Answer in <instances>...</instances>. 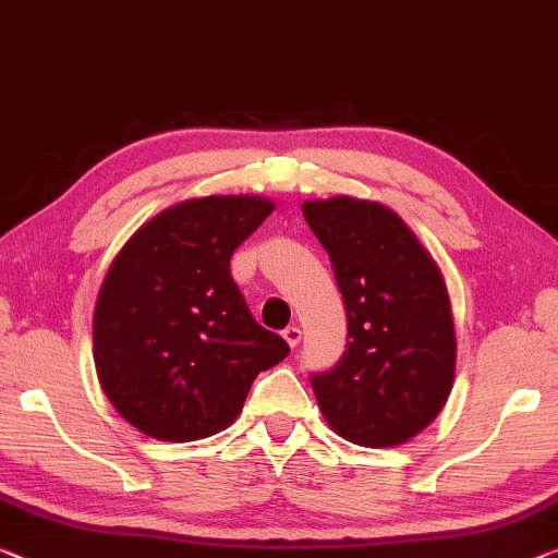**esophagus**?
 Wrapping results in <instances>:
<instances>
[{"instance_id":"esophagus-1","label":"esophagus","mask_w":558,"mask_h":558,"mask_svg":"<svg viewBox=\"0 0 558 558\" xmlns=\"http://www.w3.org/2000/svg\"><path fill=\"white\" fill-rule=\"evenodd\" d=\"M281 337H284L287 344L294 349V347H299V341H302V329H299V327H287L284 331H281Z\"/></svg>"}]
</instances>
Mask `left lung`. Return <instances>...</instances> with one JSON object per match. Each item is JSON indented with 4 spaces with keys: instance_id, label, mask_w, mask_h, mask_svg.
Wrapping results in <instances>:
<instances>
[{
    "instance_id": "obj_1",
    "label": "left lung",
    "mask_w": 558,
    "mask_h": 558,
    "mask_svg": "<svg viewBox=\"0 0 558 558\" xmlns=\"http://www.w3.org/2000/svg\"><path fill=\"white\" fill-rule=\"evenodd\" d=\"M347 306V351L312 389L333 432L362 447H399L449 399L457 337L449 291L404 221L376 202H306Z\"/></svg>"
}]
</instances>
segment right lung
Masks as SVG:
<instances>
[{
    "instance_id": "obj_1",
    "label": "right lung",
    "mask_w": 558,
    "mask_h": 558,
    "mask_svg": "<svg viewBox=\"0 0 558 558\" xmlns=\"http://www.w3.org/2000/svg\"><path fill=\"white\" fill-rule=\"evenodd\" d=\"M274 211L204 196L147 221L117 254L94 308V364L114 409L161 441L227 428L256 374L289 354L231 279V254Z\"/></svg>"
}]
</instances>
